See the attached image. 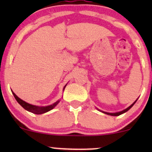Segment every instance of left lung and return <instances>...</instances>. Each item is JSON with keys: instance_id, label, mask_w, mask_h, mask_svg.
<instances>
[{"instance_id": "8db88e82", "label": "left lung", "mask_w": 152, "mask_h": 152, "mask_svg": "<svg viewBox=\"0 0 152 152\" xmlns=\"http://www.w3.org/2000/svg\"><path fill=\"white\" fill-rule=\"evenodd\" d=\"M137 100L135 101V102H134L133 104H132V105H131L130 106H129L128 108H126V109H124V110H123V111H119V112H116V113H108V112H105V111H102L103 113H104V114H108V115H111V116H119V115H121V114H124V113H125V112H126L127 111H129V110L132 107V106H134V104H135L136 103V102H137Z\"/></svg>"}]
</instances>
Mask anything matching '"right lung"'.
<instances>
[{"label": "right lung", "instance_id": "add662e5", "mask_svg": "<svg viewBox=\"0 0 152 152\" xmlns=\"http://www.w3.org/2000/svg\"><path fill=\"white\" fill-rule=\"evenodd\" d=\"M66 86H64V88H65ZM12 93H13V96H14L15 100L18 102V104H20V105L21 106L23 109H25L26 110H27V111H30V112L33 113V114H44V113H46V112H48V111H49L51 109H53V108L58 104L59 102H60V100H58V101H57L56 102L54 103V104H51V105H49V106H37L32 105V104H28V103L24 102V101H23L22 99H20L19 97L15 95L13 92H12Z\"/></svg>", "mask_w": 152, "mask_h": 152}]
</instances>
